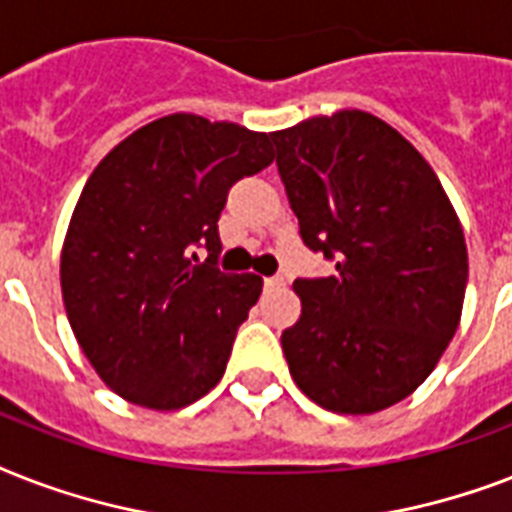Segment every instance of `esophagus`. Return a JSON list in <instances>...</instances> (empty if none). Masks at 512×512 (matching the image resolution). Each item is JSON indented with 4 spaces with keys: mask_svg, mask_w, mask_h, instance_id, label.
<instances>
[{
    "mask_svg": "<svg viewBox=\"0 0 512 512\" xmlns=\"http://www.w3.org/2000/svg\"><path fill=\"white\" fill-rule=\"evenodd\" d=\"M279 287H284V279H281V276H268V279H265V289H279Z\"/></svg>",
    "mask_w": 512,
    "mask_h": 512,
    "instance_id": "obj_1",
    "label": "esophagus"
}]
</instances>
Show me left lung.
<instances>
[{"label": "left lung", "mask_w": 512, "mask_h": 512, "mask_svg": "<svg viewBox=\"0 0 512 512\" xmlns=\"http://www.w3.org/2000/svg\"><path fill=\"white\" fill-rule=\"evenodd\" d=\"M271 138L305 247L337 260L335 276L295 281L289 374L321 409L382 412L428 380L460 327V217L420 151L374 114L342 108Z\"/></svg>", "instance_id": "obj_1"}]
</instances>
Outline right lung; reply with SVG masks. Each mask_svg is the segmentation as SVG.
Segmentation results:
<instances>
[{
  "label": "right lung",
  "mask_w": 512,
  "mask_h": 512,
  "mask_svg": "<svg viewBox=\"0 0 512 512\" xmlns=\"http://www.w3.org/2000/svg\"><path fill=\"white\" fill-rule=\"evenodd\" d=\"M271 162L265 132L170 114L92 170L63 239L60 289L79 348L116 396L175 412L220 382L263 279L212 265L217 217L228 188Z\"/></svg>",
  "instance_id": "add662e5"
}]
</instances>
